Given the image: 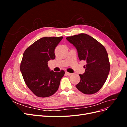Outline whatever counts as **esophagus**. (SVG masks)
<instances>
[{
  "instance_id": "esophagus-1",
  "label": "esophagus",
  "mask_w": 127,
  "mask_h": 127,
  "mask_svg": "<svg viewBox=\"0 0 127 127\" xmlns=\"http://www.w3.org/2000/svg\"><path fill=\"white\" fill-rule=\"evenodd\" d=\"M66 74L67 75H68V76H70V75H72L71 73H69V72H67V71H66Z\"/></svg>"
}]
</instances>
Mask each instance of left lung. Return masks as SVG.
<instances>
[{
    "mask_svg": "<svg viewBox=\"0 0 127 127\" xmlns=\"http://www.w3.org/2000/svg\"><path fill=\"white\" fill-rule=\"evenodd\" d=\"M67 40L77 49L79 60H85V72L80 74L76 88L85 94L97 92L105 83L110 71L109 57L104 47L94 38L81 33L68 36Z\"/></svg>",
    "mask_w": 127,
    "mask_h": 127,
    "instance_id": "8db88e82",
    "label": "left lung"
}]
</instances>
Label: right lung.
<instances>
[{
  "label": "right lung",
  "instance_id": "obj_1",
  "mask_svg": "<svg viewBox=\"0 0 127 127\" xmlns=\"http://www.w3.org/2000/svg\"><path fill=\"white\" fill-rule=\"evenodd\" d=\"M63 37H44L37 40L23 55L20 70L27 86L38 97H47L58 90L64 71L50 69L48 62L55 59V49Z\"/></svg>",
  "mask_w": 127,
  "mask_h": 127
}]
</instances>
